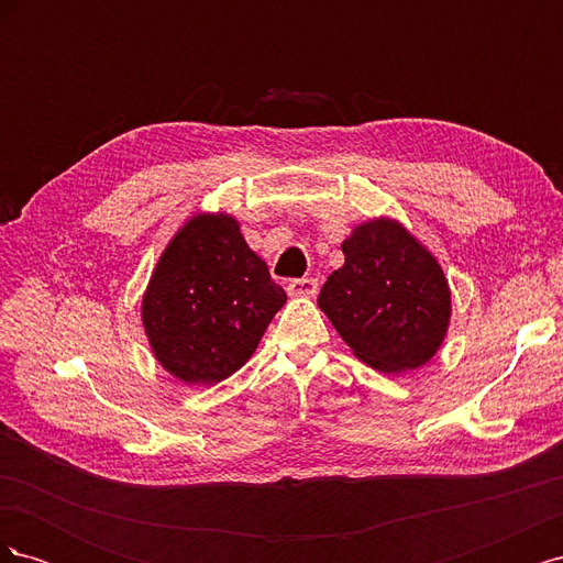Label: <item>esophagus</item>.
I'll use <instances>...</instances> for the list:
<instances>
[{"label":"esophagus","instance_id":"obj_1","mask_svg":"<svg viewBox=\"0 0 563 563\" xmlns=\"http://www.w3.org/2000/svg\"><path fill=\"white\" fill-rule=\"evenodd\" d=\"M286 291L291 298H314L319 291V284L312 277H305V279H294L291 284L286 286Z\"/></svg>","mask_w":563,"mask_h":563}]
</instances>
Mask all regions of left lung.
I'll list each match as a JSON object with an SVG mask.
<instances>
[{
	"mask_svg": "<svg viewBox=\"0 0 563 563\" xmlns=\"http://www.w3.org/2000/svg\"><path fill=\"white\" fill-rule=\"evenodd\" d=\"M343 253L317 305L352 354L380 373L428 364L451 323L449 279L432 251L380 216L356 225Z\"/></svg>",
	"mask_w": 563,
	"mask_h": 563,
	"instance_id": "1",
	"label": "left lung"
}]
</instances>
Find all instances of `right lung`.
<instances>
[{
  "mask_svg": "<svg viewBox=\"0 0 563 563\" xmlns=\"http://www.w3.org/2000/svg\"><path fill=\"white\" fill-rule=\"evenodd\" d=\"M286 302L230 213H197L166 244L143 294L155 360L185 385L240 371Z\"/></svg>",
  "mask_w": 563,
  "mask_h": 563,
  "instance_id": "right-lung-1",
  "label": "right lung"
}]
</instances>
